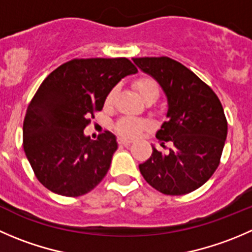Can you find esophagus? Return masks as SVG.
<instances>
[{"instance_id":"obj_1","label":"esophagus","mask_w":252,"mask_h":252,"mask_svg":"<svg viewBox=\"0 0 252 252\" xmlns=\"http://www.w3.org/2000/svg\"><path fill=\"white\" fill-rule=\"evenodd\" d=\"M117 141H118V144H121V145H124V146H129L131 143H133L131 140H128V139L126 138H122V136H119V138L117 139Z\"/></svg>"}]
</instances>
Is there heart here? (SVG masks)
I'll use <instances>...</instances> for the list:
<instances>
[{
  "label": "heart",
  "mask_w": 252,
  "mask_h": 252,
  "mask_svg": "<svg viewBox=\"0 0 252 252\" xmlns=\"http://www.w3.org/2000/svg\"><path fill=\"white\" fill-rule=\"evenodd\" d=\"M133 86L136 91L139 92L144 101L149 98H158L160 94V86H158V81L153 79L151 76H140L133 82ZM117 94V87H113L111 91L107 94L106 99H104V104L107 107L112 106L114 102ZM153 123L146 118H138V117L131 116H123L114 123L113 128L119 135L124 136V138H135L139 134L145 129L151 128Z\"/></svg>",
  "instance_id": "b5f03b06"
}]
</instances>
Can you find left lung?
I'll return each mask as SVG.
<instances>
[{
  "instance_id": "obj_1",
  "label": "left lung",
  "mask_w": 252,
  "mask_h": 252,
  "mask_svg": "<svg viewBox=\"0 0 252 252\" xmlns=\"http://www.w3.org/2000/svg\"><path fill=\"white\" fill-rule=\"evenodd\" d=\"M133 61L160 84L167 96V121L156 133L168 153L156 150L139 165L156 191L167 196L193 192L207 182L220 163L228 122L216 92L194 72L167 56L134 58Z\"/></svg>"
}]
</instances>
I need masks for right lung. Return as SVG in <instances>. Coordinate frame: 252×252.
<instances>
[{"label": "right lung", "instance_id": "right-lung-1", "mask_svg": "<svg viewBox=\"0 0 252 252\" xmlns=\"http://www.w3.org/2000/svg\"><path fill=\"white\" fill-rule=\"evenodd\" d=\"M136 71L126 58L72 59L41 82L24 117L23 148L49 191L84 196L103 180L118 148L116 136L106 130L91 140L84 129L103 108L107 94Z\"/></svg>", "mask_w": 252, "mask_h": 252}]
</instances>
